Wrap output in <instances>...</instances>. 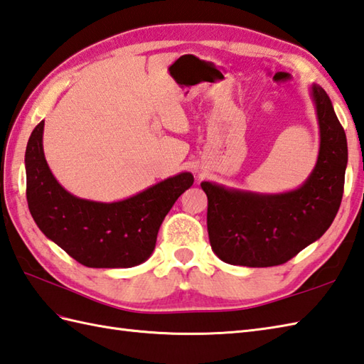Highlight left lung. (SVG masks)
Instances as JSON below:
<instances>
[{"label": "left lung", "mask_w": 364, "mask_h": 364, "mask_svg": "<svg viewBox=\"0 0 364 364\" xmlns=\"http://www.w3.org/2000/svg\"><path fill=\"white\" fill-rule=\"evenodd\" d=\"M310 93L321 141L316 165L301 187L266 195L200 183L208 199L210 246L223 262L249 268L287 263L333 223L343 199L347 140L324 88L313 84Z\"/></svg>", "instance_id": "8db88e82"}]
</instances>
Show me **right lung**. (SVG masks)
Listing matches in <instances>:
<instances>
[{"instance_id":"obj_1","label":"right lung","mask_w":364,"mask_h":364,"mask_svg":"<svg viewBox=\"0 0 364 364\" xmlns=\"http://www.w3.org/2000/svg\"><path fill=\"white\" fill-rule=\"evenodd\" d=\"M43 126L32 131L24 166L29 212L46 238L88 268H132L146 262L169 210L193 185L179 173L117 203L71 195L53 176L43 152Z\"/></svg>"}]
</instances>
